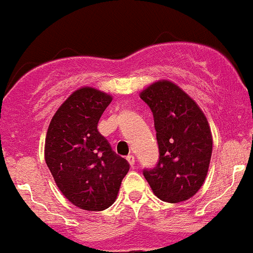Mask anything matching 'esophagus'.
I'll use <instances>...</instances> for the list:
<instances>
[{
    "mask_svg": "<svg viewBox=\"0 0 253 253\" xmlns=\"http://www.w3.org/2000/svg\"><path fill=\"white\" fill-rule=\"evenodd\" d=\"M126 161H128V163H129V165H130L131 167H133L134 163H135V158H134L133 154H129L128 157H126Z\"/></svg>",
    "mask_w": 253,
    "mask_h": 253,
    "instance_id": "34e87169",
    "label": "esophagus"
}]
</instances>
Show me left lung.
I'll list each match as a JSON object with an SVG mask.
<instances>
[{"instance_id": "8db88e82", "label": "left lung", "mask_w": 253, "mask_h": 253, "mask_svg": "<svg viewBox=\"0 0 253 253\" xmlns=\"http://www.w3.org/2000/svg\"><path fill=\"white\" fill-rule=\"evenodd\" d=\"M151 107L160 161L143 175L163 202H185L204 184L213 137L207 116L182 88L169 80L153 82L139 93Z\"/></svg>"}]
</instances>
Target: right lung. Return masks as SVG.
<instances>
[{
	"instance_id": "1",
	"label": "right lung",
	"mask_w": 253,
	"mask_h": 253,
	"mask_svg": "<svg viewBox=\"0 0 253 253\" xmlns=\"http://www.w3.org/2000/svg\"><path fill=\"white\" fill-rule=\"evenodd\" d=\"M113 96L93 87L76 90L55 111L44 147L46 166L58 189L76 207L101 211L114 204L129 171L97 130Z\"/></svg>"
}]
</instances>
